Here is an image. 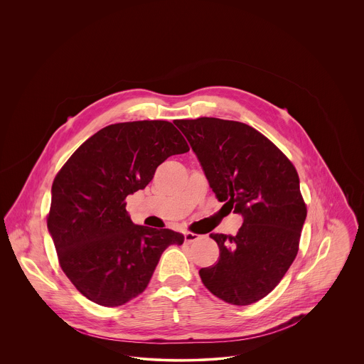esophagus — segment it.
<instances>
[{
	"instance_id": "1",
	"label": "esophagus",
	"mask_w": 364,
	"mask_h": 364,
	"mask_svg": "<svg viewBox=\"0 0 364 364\" xmlns=\"http://www.w3.org/2000/svg\"><path fill=\"white\" fill-rule=\"evenodd\" d=\"M200 237H201L200 235H196V233H191V232L184 233V242H188V244L200 240Z\"/></svg>"
}]
</instances>
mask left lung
<instances>
[{
  "instance_id": "8db88e82",
  "label": "left lung",
  "mask_w": 364,
  "mask_h": 364,
  "mask_svg": "<svg viewBox=\"0 0 364 364\" xmlns=\"http://www.w3.org/2000/svg\"><path fill=\"white\" fill-rule=\"evenodd\" d=\"M174 124L218 200L242 216L236 236L210 235L220 252L215 265L200 269L202 283L226 303H255L281 282L299 251L307 209L297 171L247 124L213 117Z\"/></svg>"
}]
</instances>
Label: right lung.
Instances as JSON below:
<instances>
[{
  "label": "right lung",
  "mask_w": 364,
  "mask_h": 364,
  "mask_svg": "<svg viewBox=\"0 0 364 364\" xmlns=\"http://www.w3.org/2000/svg\"><path fill=\"white\" fill-rule=\"evenodd\" d=\"M188 151L171 122H119L85 141L58 171L47 228L64 274L86 299L125 304L146 289L163 251L183 244L181 233L134 225L125 198L167 158Z\"/></svg>",
  "instance_id": "1"
}]
</instances>
